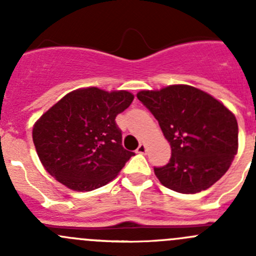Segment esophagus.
I'll return each mask as SVG.
<instances>
[{"instance_id":"obj_1","label":"esophagus","mask_w":256,"mask_h":256,"mask_svg":"<svg viewBox=\"0 0 256 256\" xmlns=\"http://www.w3.org/2000/svg\"><path fill=\"white\" fill-rule=\"evenodd\" d=\"M146 151H147V146L144 144H140V146H138V150H136L138 154H146Z\"/></svg>"}]
</instances>
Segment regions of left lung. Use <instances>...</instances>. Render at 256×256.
I'll list each match as a JSON object with an SVG mask.
<instances>
[{
  "mask_svg": "<svg viewBox=\"0 0 256 256\" xmlns=\"http://www.w3.org/2000/svg\"><path fill=\"white\" fill-rule=\"evenodd\" d=\"M136 96L171 146L168 164L154 168L164 187L194 194L220 180L238 152V122L223 102L186 84L141 90Z\"/></svg>",
  "mask_w": 256,
  "mask_h": 256,
  "instance_id": "8db88e82",
  "label": "left lung"
}]
</instances>
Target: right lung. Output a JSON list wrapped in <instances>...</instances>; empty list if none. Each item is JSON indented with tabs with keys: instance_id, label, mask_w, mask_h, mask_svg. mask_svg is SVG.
<instances>
[{
	"instance_id": "add662e5",
	"label": "right lung",
	"mask_w": 256,
	"mask_h": 256,
	"mask_svg": "<svg viewBox=\"0 0 256 256\" xmlns=\"http://www.w3.org/2000/svg\"><path fill=\"white\" fill-rule=\"evenodd\" d=\"M134 94L96 86L68 92L43 114L32 130L40 164L76 192L108 184L120 174L134 152L121 146L115 118L128 109Z\"/></svg>"
}]
</instances>
